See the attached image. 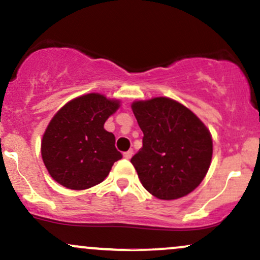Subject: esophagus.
<instances>
[{
    "label": "esophagus",
    "instance_id": "obj_1",
    "mask_svg": "<svg viewBox=\"0 0 260 260\" xmlns=\"http://www.w3.org/2000/svg\"><path fill=\"white\" fill-rule=\"evenodd\" d=\"M133 154H134L133 149H129V151L124 152V158H125V159H130V158L133 157Z\"/></svg>",
    "mask_w": 260,
    "mask_h": 260
}]
</instances>
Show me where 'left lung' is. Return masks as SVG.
<instances>
[{"label": "left lung", "mask_w": 260, "mask_h": 260, "mask_svg": "<svg viewBox=\"0 0 260 260\" xmlns=\"http://www.w3.org/2000/svg\"><path fill=\"white\" fill-rule=\"evenodd\" d=\"M131 108L143 133L142 148L131 158L143 187L167 201L193 191L212 160L213 142L206 125L167 97L137 101Z\"/></svg>", "instance_id": "obj_1"}]
</instances>
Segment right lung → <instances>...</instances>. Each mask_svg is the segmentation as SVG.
Here are the masks:
<instances>
[{"instance_id":"obj_1","label":"right lung","mask_w":260,"mask_h":260,"mask_svg":"<svg viewBox=\"0 0 260 260\" xmlns=\"http://www.w3.org/2000/svg\"><path fill=\"white\" fill-rule=\"evenodd\" d=\"M118 108V101L88 93L70 101L52 118L42 137L41 154L58 184L70 190L90 188L121 159L114 135L103 127Z\"/></svg>"}]
</instances>
